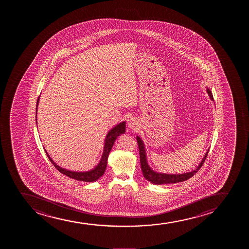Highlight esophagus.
<instances>
[{
    "mask_svg": "<svg viewBox=\"0 0 249 249\" xmlns=\"http://www.w3.org/2000/svg\"><path fill=\"white\" fill-rule=\"evenodd\" d=\"M128 126L131 129H136L138 127V121L135 118H129L128 120Z\"/></svg>",
    "mask_w": 249,
    "mask_h": 249,
    "instance_id": "34e87169",
    "label": "esophagus"
}]
</instances>
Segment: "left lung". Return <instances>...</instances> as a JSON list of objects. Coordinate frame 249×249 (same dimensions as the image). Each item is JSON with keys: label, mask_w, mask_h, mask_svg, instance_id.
<instances>
[{"label": "left lung", "mask_w": 249, "mask_h": 249, "mask_svg": "<svg viewBox=\"0 0 249 249\" xmlns=\"http://www.w3.org/2000/svg\"><path fill=\"white\" fill-rule=\"evenodd\" d=\"M207 92H208V94H209L210 99L213 100V94L210 91V89H207ZM136 140H137L138 146H139V149H140V163H141V169L143 172V177L145 178L146 179L149 181L150 183H154V184H159V185L164 184V183H179V182L188 180L189 178L193 177L200 169L201 167L204 163V161H205L208 153H209V150H208L203 160L201 161V163L198 164L197 169H195V170L189 172V173H185V174H179V175L161 174V173H157V172L152 170L151 168L148 164V162H147L145 149H144V144H143V141L139 136H137Z\"/></svg>", "instance_id": "8db88e82"}]
</instances>
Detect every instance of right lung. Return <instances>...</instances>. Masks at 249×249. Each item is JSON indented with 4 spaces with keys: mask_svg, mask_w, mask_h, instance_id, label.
Returning <instances> with one entry per match:
<instances>
[{
    "mask_svg": "<svg viewBox=\"0 0 249 249\" xmlns=\"http://www.w3.org/2000/svg\"><path fill=\"white\" fill-rule=\"evenodd\" d=\"M39 100H40V96L38 97L37 103H36V115H37V106L38 104H39ZM36 118V124H37V117ZM124 133H125V121L119 124H117V125L108 132V134L106 135V140H105L103 155H102L100 163H98V165L94 169H91L89 171L74 172L70 171V170H67V169H63V168H61V167L54 163V161L52 160V158L49 156L48 153L46 152V149H45V151H46L47 157L49 158V160L52 162V164L61 174H63V175L71 178H74V179H76L78 181L94 182V181L99 179L104 175V173L106 172V166H107V160H108L109 152H110L112 147L114 145V141L117 139L118 136H120V135L124 134Z\"/></svg>",
    "mask_w": 249,
    "mask_h": 249,
    "instance_id": "1",
    "label": "right lung"
}]
</instances>
